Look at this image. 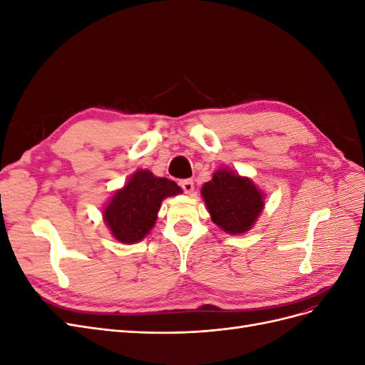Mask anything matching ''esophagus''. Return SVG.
<instances>
[{"label":"esophagus","instance_id":"obj_1","mask_svg":"<svg viewBox=\"0 0 365 365\" xmlns=\"http://www.w3.org/2000/svg\"><path fill=\"white\" fill-rule=\"evenodd\" d=\"M180 185L182 187V190L187 193V195H193L195 192V184L192 180H184L180 182Z\"/></svg>","mask_w":365,"mask_h":365}]
</instances>
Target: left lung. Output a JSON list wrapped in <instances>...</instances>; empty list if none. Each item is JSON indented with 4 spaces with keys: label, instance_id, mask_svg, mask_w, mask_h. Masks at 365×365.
Returning <instances> with one entry per match:
<instances>
[{
    "label": "left lung",
    "instance_id": "left-lung-1",
    "mask_svg": "<svg viewBox=\"0 0 365 365\" xmlns=\"http://www.w3.org/2000/svg\"><path fill=\"white\" fill-rule=\"evenodd\" d=\"M213 224L228 235L250 231L264 208V193L248 176L220 168L201 189Z\"/></svg>",
    "mask_w": 365,
    "mask_h": 365
}]
</instances>
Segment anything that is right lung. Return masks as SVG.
Listing matches in <instances>:
<instances>
[{"mask_svg":"<svg viewBox=\"0 0 365 365\" xmlns=\"http://www.w3.org/2000/svg\"><path fill=\"white\" fill-rule=\"evenodd\" d=\"M178 193L182 190L175 181L158 178L148 169H138L109 197L102 216L115 240L126 245L137 244L155 225L161 202Z\"/></svg>","mask_w":365,"mask_h":365,"instance_id":"1","label":"right lung"}]
</instances>
